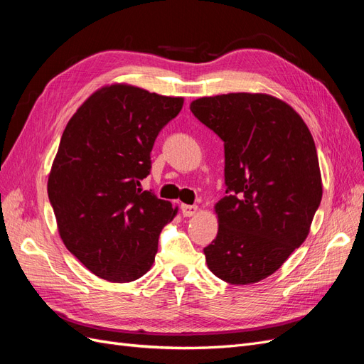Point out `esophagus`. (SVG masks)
I'll return each mask as SVG.
<instances>
[{
  "mask_svg": "<svg viewBox=\"0 0 364 364\" xmlns=\"http://www.w3.org/2000/svg\"><path fill=\"white\" fill-rule=\"evenodd\" d=\"M181 211H182V214H183V217H193V215H196L197 213H199V206L182 203V205H181Z\"/></svg>",
  "mask_w": 364,
  "mask_h": 364,
  "instance_id": "34e87169",
  "label": "esophagus"
}]
</instances>
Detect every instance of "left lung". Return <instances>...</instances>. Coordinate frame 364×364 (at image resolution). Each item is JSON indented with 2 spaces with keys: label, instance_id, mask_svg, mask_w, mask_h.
Here are the masks:
<instances>
[{
  "label": "left lung",
  "instance_id": "obj_1",
  "mask_svg": "<svg viewBox=\"0 0 364 364\" xmlns=\"http://www.w3.org/2000/svg\"><path fill=\"white\" fill-rule=\"evenodd\" d=\"M190 109L225 142L228 188L214 206L217 237L203 249L208 269L232 285L259 282L304 243L321 205L311 132L270 94L202 97Z\"/></svg>",
  "mask_w": 364,
  "mask_h": 364
}]
</instances>
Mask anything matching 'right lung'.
Wrapping results in <instances>:
<instances>
[{
	"label": "right lung",
	"mask_w": 364,
	"mask_h": 364,
	"mask_svg": "<svg viewBox=\"0 0 364 364\" xmlns=\"http://www.w3.org/2000/svg\"><path fill=\"white\" fill-rule=\"evenodd\" d=\"M182 106V97L112 83L87 97L63 130L48 199L63 245L98 278L135 281L155 261L178 206L139 186L159 130Z\"/></svg>",
	"instance_id": "add662e5"
}]
</instances>
